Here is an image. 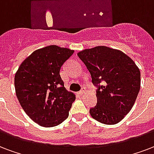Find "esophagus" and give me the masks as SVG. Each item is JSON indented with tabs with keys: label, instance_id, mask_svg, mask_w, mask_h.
Masks as SVG:
<instances>
[{
	"label": "esophagus",
	"instance_id": "esophagus-1",
	"mask_svg": "<svg viewBox=\"0 0 154 154\" xmlns=\"http://www.w3.org/2000/svg\"><path fill=\"white\" fill-rule=\"evenodd\" d=\"M85 90H86V89H85V87H82V90H80V91H79V94H81V95H83V94H85Z\"/></svg>",
	"mask_w": 154,
	"mask_h": 154
}]
</instances>
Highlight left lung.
<instances>
[{
	"label": "left lung",
	"mask_w": 154,
	"mask_h": 154,
	"mask_svg": "<svg viewBox=\"0 0 154 154\" xmlns=\"http://www.w3.org/2000/svg\"><path fill=\"white\" fill-rule=\"evenodd\" d=\"M97 87V104L90 113L97 121L116 124L131 111L140 88V72L121 51L98 46L77 54Z\"/></svg>",
	"instance_id": "left-lung-1"
}]
</instances>
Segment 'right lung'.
<instances>
[{
  "mask_svg": "<svg viewBox=\"0 0 154 154\" xmlns=\"http://www.w3.org/2000/svg\"><path fill=\"white\" fill-rule=\"evenodd\" d=\"M73 52L56 45L38 49L15 74L17 99L26 115L41 126H57L69 116L76 97L64 88L60 72Z\"/></svg>",
  "mask_w": 154,
  "mask_h": 154,
  "instance_id": "1",
  "label": "right lung"
}]
</instances>
